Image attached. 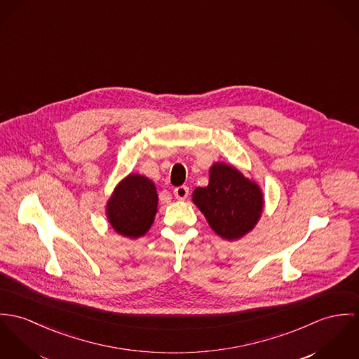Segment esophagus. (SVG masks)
<instances>
[{"mask_svg":"<svg viewBox=\"0 0 359 359\" xmlns=\"http://www.w3.org/2000/svg\"><path fill=\"white\" fill-rule=\"evenodd\" d=\"M173 196H175L176 198L180 199V201L187 198V196H189V187H187V186H179V187H176V189L173 190Z\"/></svg>","mask_w":359,"mask_h":359,"instance_id":"34e87169","label":"esophagus"}]
</instances>
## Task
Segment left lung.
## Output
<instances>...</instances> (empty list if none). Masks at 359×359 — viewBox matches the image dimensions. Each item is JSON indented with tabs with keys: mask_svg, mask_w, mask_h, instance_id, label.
I'll list each match as a JSON object with an SVG mask.
<instances>
[{
	"mask_svg": "<svg viewBox=\"0 0 359 359\" xmlns=\"http://www.w3.org/2000/svg\"><path fill=\"white\" fill-rule=\"evenodd\" d=\"M193 201L213 231L230 241L249 233L263 210L259 186L222 162L210 168L209 184L196 189Z\"/></svg>",
	"mask_w": 359,
	"mask_h": 359,
	"instance_id": "1",
	"label": "left lung"
}]
</instances>
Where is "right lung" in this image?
I'll use <instances>...</instances> for the list:
<instances>
[{
  "label": "right lung",
  "instance_id": "right-lung-1",
  "mask_svg": "<svg viewBox=\"0 0 359 359\" xmlns=\"http://www.w3.org/2000/svg\"><path fill=\"white\" fill-rule=\"evenodd\" d=\"M157 203L154 183L144 176L129 175L117 186L107 203L109 222L123 237H142L154 222Z\"/></svg>",
  "mask_w": 359,
  "mask_h": 359
}]
</instances>
